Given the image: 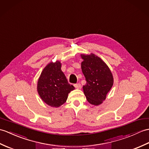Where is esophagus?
<instances>
[{
    "label": "esophagus",
    "mask_w": 149,
    "mask_h": 149,
    "mask_svg": "<svg viewBox=\"0 0 149 149\" xmlns=\"http://www.w3.org/2000/svg\"><path fill=\"white\" fill-rule=\"evenodd\" d=\"M74 86H75V88L77 89H80L81 88V85L80 83H77V84H75Z\"/></svg>",
    "instance_id": "34e87169"
}]
</instances>
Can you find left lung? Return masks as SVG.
Instances as JSON below:
<instances>
[{
	"instance_id": "8db88e82",
	"label": "left lung",
	"mask_w": 149,
	"mask_h": 149,
	"mask_svg": "<svg viewBox=\"0 0 149 149\" xmlns=\"http://www.w3.org/2000/svg\"><path fill=\"white\" fill-rule=\"evenodd\" d=\"M81 68L86 84L83 90L89 103L98 105L104 101L113 86V79L109 68L101 58L94 54L82 55Z\"/></svg>"
}]
</instances>
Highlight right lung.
Returning a JSON list of instances; mask_svg holds the SVG:
<instances>
[{"label":"right lung","instance_id":"right-lung-1","mask_svg":"<svg viewBox=\"0 0 149 149\" xmlns=\"http://www.w3.org/2000/svg\"><path fill=\"white\" fill-rule=\"evenodd\" d=\"M60 61L51 62L44 68L37 83L41 99L48 105L58 107L66 102L68 95L74 87L68 82L61 70Z\"/></svg>","mask_w":149,"mask_h":149}]
</instances>
